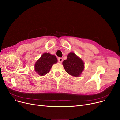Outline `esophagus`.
Masks as SVG:
<instances>
[{"instance_id":"1","label":"esophagus","mask_w":120,"mask_h":120,"mask_svg":"<svg viewBox=\"0 0 120 120\" xmlns=\"http://www.w3.org/2000/svg\"><path fill=\"white\" fill-rule=\"evenodd\" d=\"M58 61H59L60 63H61V62L63 61V58H61V57H59V58H58Z\"/></svg>"}]
</instances>
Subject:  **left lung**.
Wrapping results in <instances>:
<instances>
[{
    "label": "left lung",
    "instance_id": "8db88e82",
    "mask_svg": "<svg viewBox=\"0 0 120 120\" xmlns=\"http://www.w3.org/2000/svg\"><path fill=\"white\" fill-rule=\"evenodd\" d=\"M63 65L66 71L75 77L79 76L84 68L83 60L73 52L68 54L67 59L63 61Z\"/></svg>",
    "mask_w": 120,
    "mask_h": 120
}]
</instances>
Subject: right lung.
I'll use <instances>...</instances> for the list:
<instances>
[{
    "label": "right lung",
    "instance_id": "obj_1",
    "mask_svg": "<svg viewBox=\"0 0 120 120\" xmlns=\"http://www.w3.org/2000/svg\"><path fill=\"white\" fill-rule=\"evenodd\" d=\"M57 62L56 56L49 53H44L35 64V71L40 76H44L50 70L53 64Z\"/></svg>",
    "mask_w": 120,
    "mask_h": 120
}]
</instances>
